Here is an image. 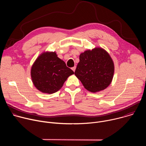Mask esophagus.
I'll list each match as a JSON object with an SVG mask.
<instances>
[{"label": "esophagus", "instance_id": "1", "mask_svg": "<svg viewBox=\"0 0 146 146\" xmlns=\"http://www.w3.org/2000/svg\"><path fill=\"white\" fill-rule=\"evenodd\" d=\"M76 66H74V67H73V68H72V69L73 70V72H74V71H75V70H76Z\"/></svg>", "mask_w": 146, "mask_h": 146}]
</instances>
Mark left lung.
<instances>
[{
  "label": "left lung",
  "instance_id": "left-lung-1",
  "mask_svg": "<svg viewBox=\"0 0 146 146\" xmlns=\"http://www.w3.org/2000/svg\"><path fill=\"white\" fill-rule=\"evenodd\" d=\"M74 72L84 88L91 92L106 88L112 81L114 66L110 55L101 48L87 50L80 55Z\"/></svg>",
  "mask_w": 146,
  "mask_h": 146
}]
</instances>
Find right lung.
<instances>
[{
	"mask_svg": "<svg viewBox=\"0 0 146 146\" xmlns=\"http://www.w3.org/2000/svg\"><path fill=\"white\" fill-rule=\"evenodd\" d=\"M74 74L55 52H44L36 60L31 69L33 84L40 91L51 94L63 86L68 77Z\"/></svg>",
	"mask_w": 146,
	"mask_h": 146,
	"instance_id": "obj_1",
	"label": "right lung"
}]
</instances>
